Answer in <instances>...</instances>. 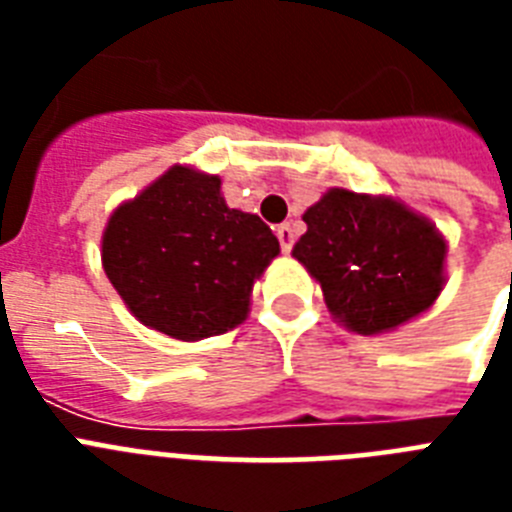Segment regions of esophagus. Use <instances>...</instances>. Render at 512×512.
Masks as SVG:
<instances>
[{"instance_id":"1","label":"esophagus","mask_w":512,"mask_h":512,"mask_svg":"<svg viewBox=\"0 0 512 512\" xmlns=\"http://www.w3.org/2000/svg\"><path fill=\"white\" fill-rule=\"evenodd\" d=\"M276 236H279V241H281V249H284V252H292V244H295V228H292L289 223L279 225Z\"/></svg>"}]
</instances>
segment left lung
I'll use <instances>...</instances> for the list:
<instances>
[{
	"instance_id": "obj_1",
	"label": "left lung",
	"mask_w": 512,
	"mask_h": 512,
	"mask_svg": "<svg viewBox=\"0 0 512 512\" xmlns=\"http://www.w3.org/2000/svg\"><path fill=\"white\" fill-rule=\"evenodd\" d=\"M292 257L321 284L350 332L382 335L436 303L446 241L428 217L390 196L329 188L303 215Z\"/></svg>"
}]
</instances>
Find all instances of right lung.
<instances>
[{"label": "right lung", "mask_w": 512, "mask_h": 512, "mask_svg": "<svg viewBox=\"0 0 512 512\" xmlns=\"http://www.w3.org/2000/svg\"><path fill=\"white\" fill-rule=\"evenodd\" d=\"M276 255L279 239L225 204L220 177L175 164L116 207L100 257L140 324L191 342L247 319L252 284Z\"/></svg>", "instance_id": "obj_1"}]
</instances>
